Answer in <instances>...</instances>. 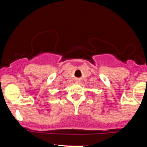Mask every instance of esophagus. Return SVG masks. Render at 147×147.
<instances>
[{
    "label": "esophagus",
    "mask_w": 147,
    "mask_h": 147,
    "mask_svg": "<svg viewBox=\"0 0 147 147\" xmlns=\"http://www.w3.org/2000/svg\"><path fill=\"white\" fill-rule=\"evenodd\" d=\"M75 83H79V82H81V79H79V78H77V79H75Z\"/></svg>",
    "instance_id": "esophagus-1"
}]
</instances>
